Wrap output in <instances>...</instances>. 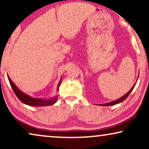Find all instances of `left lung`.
Wrapping results in <instances>:
<instances>
[{
  "instance_id": "left-lung-1",
  "label": "left lung",
  "mask_w": 149,
  "mask_h": 149,
  "mask_svg": "<svg viewBox=\"0 0 149 149\" xmlns=\"http://www.w3.org/2000/svg\"><path fill=\"white\" fill-rule=\"evenodd\" d=\"M135 85H136V83L134 85V86L132 87V89H130V90L129 91H128V92H127V93H126V94L123 95V96H122L121 97H120V98L116 100H114V101H113V102H111L104 104H102V106H112V105H115V104H119V103L122 102H123V100H125L126 98H127L128 95H130V93L132 92V91L133 90L134 87H135Z\"/></svg>"
}]
</instances>
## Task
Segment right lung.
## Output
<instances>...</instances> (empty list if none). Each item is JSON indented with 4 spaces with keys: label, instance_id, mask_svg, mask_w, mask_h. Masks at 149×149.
<instances>
[{
    "label": "right lung",
    "instance_id": "1",
    "mask_svg": "<svg viewBox=\"0 0 149 149\" xmlns=\"http://www.w3.org/2000/svg\"><path fill=\"white\" fill-rule=\"evenodd\" d=\"M8 79H9L10 85L13 89V90L16 95V96L18 97V99L19 100L22 102H23L25 104L32 106V107H44V106H50L55 104L57 102V96L53 97L52 99L50 100H44V99H40V98H33V97H30V95H28L26 93H24L19 90L17 88V87L14 84L13 81L11 80L9 75L7 74ZM62 83V81H60L58 85V90L59 89V86Z\"/></svg>",
    "mask_w": 149,
    "mask_h": 149
}]
</instances>
